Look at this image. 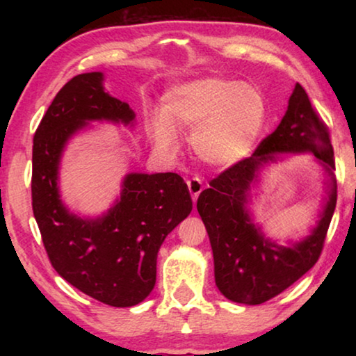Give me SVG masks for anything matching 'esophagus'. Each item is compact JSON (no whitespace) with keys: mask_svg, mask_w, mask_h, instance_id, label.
Returning a JSON list of instances; mask_svg holds the SVG:
<instances>
[{"mask_svg":"<svg viewBox=\"0 0 356 356\" xmlns=\"http://www.w3.org/2000/svg\"><path fill=\"white\" fill-rule=\"evenodd\" d=\"M186 185H188V190H190V195H191L193 202H196L197 201V196L201 195V191L204 188L202 180L200 177H193V179L188 180V182H186Z\"/></svg>","mask_w":356,"mask_h":356,"instance_id":"esophagus-1","label":"esophagus"}]
</instances>
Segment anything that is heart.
I'll list each match as a JSON object with an SVG mask.
<instances>
[{
	"label": "heart",
	"mask_w": 356,
	"mask_h": 356,
	"mask_svg": "<svg viewBox=\"0 0 356 356\" xmlns=\"http://www.w3.org/2000/svg\"><path fill=\"white\" fill-rule=\"evenodd\" d=\"M267 119V100L256 84L202 76L168 89L161 111L150 118V134L161 152L176 155V130L188 131L197 159L209 166L229 168L254 150Z\"/></svg>",
	"instance_id": "heart-1"
}]
</instances>
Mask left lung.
I'll use <instances>...</instances> for the list:
<instances>
[{"label":"left lung","instance_id":"1","mask_svg":"<svg viewBox=\"0 0 356 356\" xmlns=\"http://www.w3.org/2000/svg\"><path fill=\"white\" fill-rule=\"evenodd\" d=\"M312 152L330 176L329 200L310 236L281 247L265 239L252 222L245 204L250 184L260 166L275 163L281 153ZM334 154L328 127L311 105L301 84L272 135L261 141L251 156L210 180V188L197 197V212L206 225L215 264V282L227 300L261 305L300 280L321 257L336 207Z\"/></svg>","mask_w":356,"mask_h":356}]
</instances>
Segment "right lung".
Here are the masks:
<instances>
[{
    "instance_id": "add662e5",
    "label": "right lung",
    "mask_w": 356,
    "mask_h": 356,
    "mask_svg": "<svg viewBox=\"0 0 356 356\" xmlns=\"http://www.w3.org/2000/svg\"><path fill=\"white\" fill-rule=\"evenodd\" d=\"M102 81V72L74 76L42 118L33 140V212L48 259L65 281L102 303L130 308L152 292L160 246L193 202L176 172H131L104 216L80 218L64 206L58 170L70 138L89 120H135L129 104L105 92Z\"/></svg>"
}]
</instances>
